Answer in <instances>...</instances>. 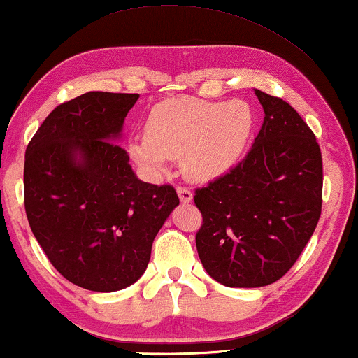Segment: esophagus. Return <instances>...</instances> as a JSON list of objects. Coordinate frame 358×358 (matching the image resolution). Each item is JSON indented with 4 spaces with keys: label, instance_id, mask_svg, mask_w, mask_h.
<instances>
[{
    "label": "esophagus",
    "instance_id": "1",
    "mask_svg": "<svg viewBox=\"0 0 358 358\" xmlns=\"http://www.w3.org/2000/svg\"><path fill=\"white\" fill-rule=\"evenodd\" d=\"M177 193H178V198L183 204H188L193 201V193L188 188H183V186H178L177 188Z\"/></svg>",
    "mask_w": 358,
    "mask_h": 358
}]
</instances>
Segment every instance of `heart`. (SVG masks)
<instances>
[{"label":"heart","instance_id":"obj_1","mask_svg":"<svg viewBox=\"0 0 358 358\" xmlns=\"http://www.w3.org/2000/svg\"><path fill=\"white\" fill-rule=\"evenodd\" d=\"M253 129L255 113L243 100L170 99L150 112L145 134L134 136L128 150L150 177H162L180 159L185 177L204 183L234 167Z\"/></svg>","mask_w":358,"mask_h":358}]
</instances>
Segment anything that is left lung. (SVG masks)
I'll return each instance as SVG.
<instances>
[{
    "label": "left lung",
    "mask_w": 358,
    "mask_h": 358,
    "mask_svg": "<svg viewBox=\"0 0 358 358\" xmlns=\"http://www.w3.org/2000/svg\"><path fill=\"white\" fill-rule=\"evenodd\" d=\"M264 122L253 148L224 177L196 189L203 214L196 248L206 273L225 287L279 280L321 215L323 160L313 131L282 99L255 89Z\"/></svg>",
    "instance_id": "1"
}]
</instances>
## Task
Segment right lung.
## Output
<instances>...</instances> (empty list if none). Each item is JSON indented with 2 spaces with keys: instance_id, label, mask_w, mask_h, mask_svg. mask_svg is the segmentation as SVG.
Listing matches in <instances>:
<instances>
[{
  "instance_id": "add662e5",
  "label": "right lung",
  "mask_w": 358,
  "mask_h": 358,
  "mask_svg": "<svg viewBox=\"0 0 358 358\" xmlns=\"http://www.w3.org/2000/svg\"><path fill=\"white\" fill-rule=\"evenodd\" d=\"M139 94L92 92L58 105L26 149L24 203L55 269L92 292L134 284L152 241L180 199L170 185L141 181L122 145Z\"/></svg>"
}]
</instances>
